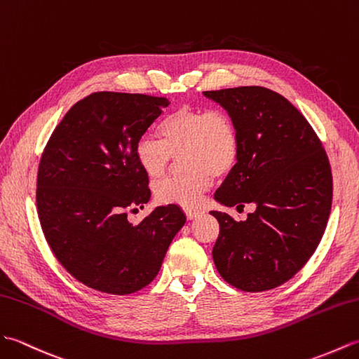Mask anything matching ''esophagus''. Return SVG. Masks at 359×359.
<instances>
[{
  "instance_id": "34e87169",
  "label": "esophagus",
  "mask_w": 359,
  "mask_h": 359,
  "mask_svg": "<svg viewBox=\"0 0 359 359\" xmlns=\"http://www.w3.org/2000/svg\"><path fill=\"white\" fill-rule=\"evenodd\" d=\"M184 213H186V217H187V219H194V218H196V217H200V210H196V209H192V207H186L184 209Z\"/></svg>"
}]
</instances>
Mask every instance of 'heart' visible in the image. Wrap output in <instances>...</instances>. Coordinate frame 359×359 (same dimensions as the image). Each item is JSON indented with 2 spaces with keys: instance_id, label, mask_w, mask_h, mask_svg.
Segmentation results:
<instances>
[{
  "instance_id": "heart-1",
  "label": "heart",
  "mask_w": 359,
  "mask_h": 359,
  "mask_svg": "<svg viewBox=\"0 0 359 359\" xmlns=\"http://www.w3.org/2000/svg\"><path fill=\"white\" fill-rule=\"evenodd\" d=\"M161 140L141 137L135 144V159L147 178L163 177L175 159L181 156V177L158 181L154 192L164 204L195 207L215 177L232 173L241 154L236 123L217 109L182 106L159 123Z\"/></svg>"
}]
</instances>
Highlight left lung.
I'll list each match as a JSON object with an SVG mask.
<instances>
[{
	"label": "left lung",
	"instance_id": "obj_1",
	"mask_svg": "<svg viewBox=\"0 0 359 359\" xmlns=\"http://www.w3.org/2000/svg\"><path fill=\"white\" fill-rule=\"evenodd\" d=\"M233 118L241 154L215 200L243 209L245 221L210 212L219 222L212 257L219 275L244 292L275 289L304 267L332 209V170L320 138L283 95L244 86L207 90Z\"/></svg>",
	"mask_w": 359,
	"mask_h": 359
}]
</instances>
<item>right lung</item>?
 I'll use <instances>...</instances> for the list:
<instances>
[{
    "label": "right lung",
    "mask_w": 359,
    "mask_h": 359,
    "mask_svg": "<svg viewBox=\"0 0 359 359\" xmlns=\"http://www.w3.org/2000/svg\"><path fill=\"white\" fill-rule=\"evenodd\" d=\"M170 102L142 93L95 92L55 127L39 159L36 209L55 258L87 287L129 294L146 287L184 226L161 205L133 226L127 210L150 200L135 144Z\"/></svg>",
    "instance_id": "obj_1"
}]
</instances>
